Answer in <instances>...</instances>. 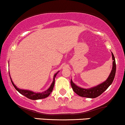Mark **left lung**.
<instances>
[{
    "label": "left lung",
    "instance_id": "1",
    "mask_svg": "<svg viewBox=\"0 0 125 125\" xmlns=\"http://www.w3.org/2000/svg\"><path fill=\"white\" fill-rule=\"evenodd\" d=\"M112 59L113 61L112 70L111 71V72H110L106 81H104L102 83L96 86L93 87L89 89H84L76 85L71 79V84L73 90L76 94L82 97H89V98H95V97L100 96L108 88L109 86L113 82L116 73V62L114 55H113L112 53Z\"/></svg>",
    "mask_w": 125,
    "mask_h": 125
}]
</instances>
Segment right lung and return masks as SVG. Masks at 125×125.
<instances>
[{
  "instance_id": "1",
  "label": "right lung",
  "mask_w": 125,
  "mask_h": 125,
  "mask_svg": "<svg viewBox=\"0 0 125 125\" xmlns=\"http://www.w3.org/2000/svg\"><path fill=\"white\" fill-rule=\"evenodd\" d=\"M58 72H57L54 75L53 81L52 83L51 84V86L49 87V88L48 90H46V91L43 92H42V93H36V92H34L31 91V90H24V89H19L18 87H17L16 86L15 84L13 83V82H12V79H11L10 77V80H11V82H12V84L13 85V86L15 87L16 90H18L20 94H23V95L25 96L28 97V98H29V99H30L38 100V99H41L46 98V97L49 96V94H51V92H52L53 89V87H54V79H55L56 76V74H58ZM9 76H10V74H9Z\"/></svg>"
}]
</instances>
